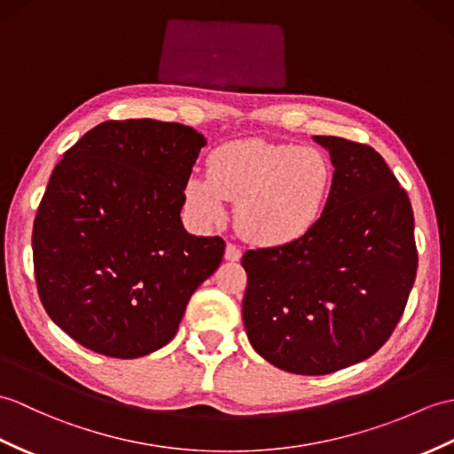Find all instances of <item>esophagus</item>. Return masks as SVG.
I'll use <instances>...</instances> for the list:
<instances>
[{
  "mask_svg": "<svg viewBox=\"0 0 454 454\" xmlns=\"http://www.w3.org/2000/svg\"><path fill=\"white\" fill-rule=\"evenodd\" d=\"M224 257H226L228 261H239V259H241V249H239L236 244H228V246H226Z\"/></svg>",
  "mask_w": 454,
  "mask_h": 454,
  "instance_id": "esophagus-1",
  "label": "esophagus"
}]
</instances>
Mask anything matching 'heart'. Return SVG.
Segmentation results:
<instances>
[{
	"label": "heart",
	"mask_w": 454,
	"mask_h": 454,
	"mask_svg": "<svg viewBox=\"0 0 454 454\" xmlns=\"http://www.w3.org/2000/svg\"><path fill=\"white\" fill-rule=\"evenodd\" d=\"M333 185V164L315 146L267 141L226 143L210 154L208 176L185 184L189 208L205 220L226 216L236 203V223L261 246L292 244L319 223Z\"/></svg>",
	"instance_id": "heart-1"
}]
</instances>
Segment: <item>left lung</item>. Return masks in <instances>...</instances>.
<instances>
[{
    "label": "left lung",
    "instance_id": "left-lung-1",
    "mask_svg": "<svg viewBox=\"0 0 454 454\" xmlns=\"http://www.w3.org/2000/svg\"><path fill=\"white\" fill-rule=\"evenodd\" d=\"M334 166L309 234L241 257L244 325L284 372L326 375L373 356L403 317L418 269L406 192L370 145L313 137Z\"/></svg>",
    "mask_w": 454,
    "mask_h": 454
}]
</instances>
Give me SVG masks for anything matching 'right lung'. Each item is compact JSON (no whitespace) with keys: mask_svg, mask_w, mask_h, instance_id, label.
Returning <instances> with one entry per match:
<instances>
[{"mask_svg":"<svg viewBox=\"0 0 454 454\" xmlns=\"http://www.w3.org/2000/svg\"><path fill=\"white\" fill-rule=\"evenodd\" d=\"M205 137L182 123L110 120L66 151L33 226L38 296L50 319L102 356L131 360L170 342L224 239L182 226Z\"/></svg>","mask_w":454,"mask_h":454,"instance_id":"1","label":"right lung"}]
</instances>
